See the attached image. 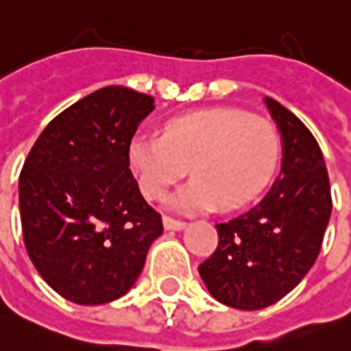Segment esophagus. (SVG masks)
<instances>
[{"label":"esophagus","instance_id":"esophagus-1","mask_svg":"<svg viewBox=\"0 0 351 351\" xmlns=\"http://www.w3.org/2000/svg\"><path fill=\"white\" fill-rule=\"evenodd\" d=\"M185 226H187L185 221L173 219V217H164V229H166V231H181Z\"/></svg>","mask_w":351,"mask_h":351}]
</instances>
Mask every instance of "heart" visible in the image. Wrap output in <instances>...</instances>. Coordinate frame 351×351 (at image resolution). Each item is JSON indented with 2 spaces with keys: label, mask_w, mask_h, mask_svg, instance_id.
Wrapping results in <instances>:
<instances>
[{
  "label": "heart",
  "mask_w": 351,
  "mask_h": 351,
  "mask_svg": "<svg viewBox=\"0 0 351 351\" xmlns=\"http://www.w3.org/2000/svg\"><path fill=\"white\" fill-rule=\"evenodd\" d=\"M279 158V135L262 116L237 108H210L170 118L162 135H135L128 162L147 199H162L187 176L195 180L170 199L180 214L221 204L245 206L265 187Z\"/></svg>",
  "instance_id": "1"
}]
</instances>
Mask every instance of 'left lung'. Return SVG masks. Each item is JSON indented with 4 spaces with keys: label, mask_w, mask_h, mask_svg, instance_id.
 <instances>
[{
    "label": "left lung",
    "mask_w": 351,
    "mask_h": 351,
    "mask_svg": "<svg viewBox=\"0 0 351 351\" xmlns=\"http://www.w3.org/2000/svg\"><path fill=\"white\" fill-rule=\"evenodd\" d=\"M263 103L281 134V171L256 206L217 223L216 252L199 265L208 292L237 309L267 308L306 277L332 210L315 137L275 99Z\"/></svg>",
    "instance_id": "8db88e82"
}]
</instances>
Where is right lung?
<instances>
[{"instance_id": "add662e5", "label": "right lung", "mask_w": 351, "mask_h": 351, "mask_svg": "<svg viewBox=\"0 0 351 351\" xmlns=\"http://www.w3.org/2000/svg\"><path fill=\"white\" fill-rule=\"evenodd\" d=\"M154 99L97 89L53 118L24 160L19 206L26 252L62 298L97 306L134 287L160 214L141 197L128 162Z\"/></svg>"}]
</instances>
